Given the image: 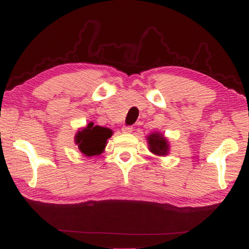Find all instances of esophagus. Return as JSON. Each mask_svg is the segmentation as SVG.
Here are the masks:
<instances>
[{
	"mask_svg": "<svg viewBox=\"0 0 249 249\" xmlns=\"http://www.w3.org/2000/svg\"><path fill=\"white\" fill-rule=\"evenodd\" d=\"M121 130H123L124 133H131L133 131V128L132 126H123V129Z\"/></svg>",
	"mask_w": 249,
	"mask_h": 249,
	"instance_id": "obj_1",
	"label": "esophagus"
}]
</instances>
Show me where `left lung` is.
<instances>
[{"label": "left lung", "mask_w": 249, "mask_h": 249, "mask_svg": "<svg viewBox=\"0 0 249 249\" xmlns=\"http://www.w3.org/2000/svg\"><path fill=\"white\" fill-rule=\"evenodd\" d=\"M149 152L156 156H167L170 153V143L168 139L159 131H155L146 137Z\"/></svg>", "instance_id": "left-lung-1"}]
</instances>
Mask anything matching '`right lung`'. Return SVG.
Listing matches in <instances>:
<instances>
[{"mask_svg":"<svg viewBox=\"0 0 249 249\" xmlns=\"http://www.w3.org/2000/svg\"><path fill=\"white\" fill-rule=\"evenodd\" d=\"M112 130L101 125H94L93 123L80 128L74 135V144L77 145L86 157H94L105 151L107 140L111 138Z\"/></svg>","mask_w":249,"mask_h":249,"instance_id":"obj_1","label":"right lung"}]
</instances>
